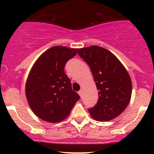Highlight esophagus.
<instances>
[{
	"instance_id": "1",
	"label": "esophagus",
	"mask_w": 154,
	"mask_h": 154,
	"mask_svg": "<svg viewBox=\"0 0 154 154\" xmlns=\"http://www.w3.org/2000/svg\"><path fill=\"white\" fill-rule=\"evenodd\" d=\"M78 94L80 97H82V94H83V91H82V90H80V91H78Z\"/></svg>"
}]
</instances>
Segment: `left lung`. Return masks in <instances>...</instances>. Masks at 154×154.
<instances>
[{
    "mask_svg": "<svg viewBox=\"0 0 154 154\" xmlns=\"http://www.w3.org/2000/svg\"><path fill=\"white\" fill-rule=\"evenodd\" d=\"M77 54L90 67L98 90L97 104L88 109L91 116L100 122L118 117L131 97L132 82L127 70L114 54L99 46L81 48Z\"/></svg>",
    "mask_w": 154,
    "mask_h": 154,
    "instance_id": "8db88e82",
    "label": "left lung"
}]
</instances>
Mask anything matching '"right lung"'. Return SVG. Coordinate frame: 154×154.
I'll list each match as a JSON object with an SVG mask.
<instances>
[{"label": "right lung", "instance_id": "obj_1", "mask_svg": "<svg viewBox=\"0 0 154 154\" xmlns=\"http://www.w3.org/2000/svg\"><path fill=\"white\" fill-rule=\"evenodd\" d=\"M78 49L54 46L40 56L26 83V96L31 109L39 119L51 123L64 120L80 98L71 88L65 73L66 63Z\"/></svg>", "mask_w": 154, "mask_h": 154}]
</instances>
